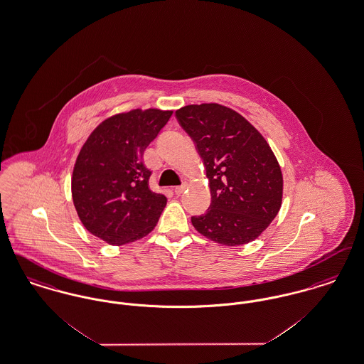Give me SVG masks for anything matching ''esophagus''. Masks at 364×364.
Here are the masks:
<instances>
[{"label": "esophagus", "instance_id": "1", "mask_svg": "<svg viewBox=\"0 0 364 364\" xmlns=\"http://www.w3.org/2000/svg\"><path fill=\"white\" fill-rule=\"evenodd\" d=\"M188 188V186L184 183V184H181V186H178V187H176L174 188V192H176V195H181L184 191Z\"/></svg>", "mask_w": 364, "mask_h": 364}]
</instances>
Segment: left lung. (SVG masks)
I'll use <instances>...</instances> for the list:
<instances>
[{
	"label": "left lung",
	"instance_id": "obj_1",
	"mask_svg": "<svg viewBox=\"0 0 364 364\" xmlns=\"http://www.w3.org/2000/svg\"><path fill=\"white\" fill-rule=\"evenodd\" d=\"M176 119L203 159L211 193L210 208L191 217L192 225L224 245L255 240L282 200V173L270 146L242 114L223 105H188L176 110Z\"/></svg>",
	"mask_w": 364,
	"mask_h": 364
}]
</instances>
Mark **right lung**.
<instances>
[{"label": "right lung", "instance_id": "1", "mask_svg": "<svg viewBox=\"0 0 364 364\" xmlns=\"http://www.w3.org/2000/svg\"><path fill=\"white\" fill-rule=\"evenodd\" d=\"M172 110L135 109L101 122L83 144L72 174V199L90 233L112 245L136 242L156 225L166 206L150 190L143 153Z\"/></svg>", "mask_w": 364, "mask_h": 364}]
</instances>
